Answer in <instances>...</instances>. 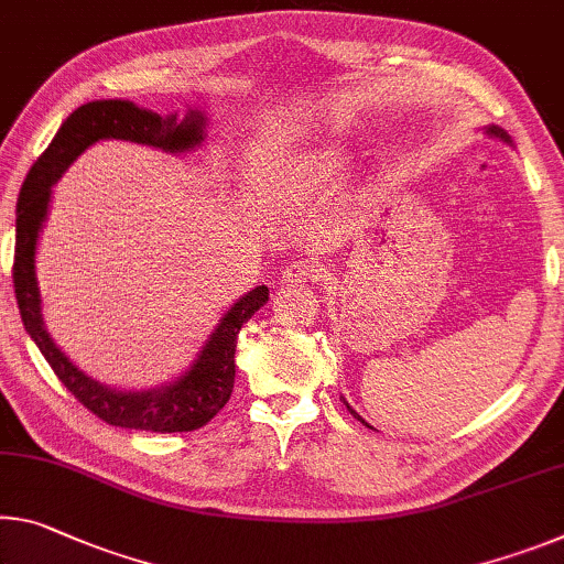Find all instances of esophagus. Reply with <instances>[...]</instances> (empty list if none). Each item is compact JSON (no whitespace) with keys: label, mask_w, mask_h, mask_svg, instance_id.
Returning <instances> with one entry per match:
<instances>
[{"label":"esophagus","mask_w":564,"mask_h":564,"mask_svg":"<svg viewBox=\"0 0 564 564\" xmlns=\"http://www.w3.org/2000/svg\"><path fill=\"white\" fill-rule=\"evenodd\" d=\"M318 279H321V268L314 261H293L285 265V271L281 273V281L285 285L318 281Z\"/></svg>","instance_id":"obj_1"}]
</instances>
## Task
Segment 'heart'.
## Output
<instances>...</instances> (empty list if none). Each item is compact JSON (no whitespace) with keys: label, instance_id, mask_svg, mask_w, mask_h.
I'll return each mask as SVG.
<instances>
[{"label":"heart","instance_id":"b5f03b06","mask_svg":"<svg viewBox=\"0 0 564 564\" xmlns=\"http://www.w3.org/2000/svg\"><path fill=\"white\" fill-rule=\"evenodd\" d=\"M341 167H344L341 153H336V150H326V153H321L314 160H308V163H303V167L293 170V173H289V175H283L281 181H275L271 185V191L275 195L293 193V191H296V187H303V185H308V183L321 181V177L334 175Z\"/></svg>","mask_w":564,"mask_h":564}]
</instances>
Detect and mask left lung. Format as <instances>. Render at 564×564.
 <instances>
[{
  "label": "left lung",
  "mask_w": 564,
  "mask_h": 564,
  "mask_svg": "<svg viewBox=\"0 0 564 564\" xmlns=\"http://www.w3.org/2000/svg\"><path fill=\"white\" fill-rule=\"evenodd\" d=\"M487 132H489V135H495V138H502V140H507V142H509V135H507V132H505L502 128H495V124H491V128H487ZM346 409H348V411H351V414H354L356 419H359V422H361V424H366V422H364V419H361L359 414H356V411H354L351 406H348V404H346Z\"/></svg>",
  "instance_id": "obj_1"
}]
</instances>
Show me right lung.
I'll return each mask as SVG.
<instances>
[{
  "mask_svg": "<svg viewBox=\"0 0 564 564\" xmlns=\"http://www.w3.org/2000/svg\"><path fill=\"white\" fill-rule=\"evenodd\" d=\"M205 118L191 110L183 122L160 118L158 112L142 110L128 100H97L87 102L62 122L57 135L47 150L34 160L17 200V243H14V296L24 321L26 334L37 344L44 359L65 383L69 394L87 406L95 416L112 426L145 429V432H193L210 422L228 404L236 383V344L240 326L268 301V289L248 291L238 299L220 324L213 330L208 344L195 364L181 379L163 389L150 391H115L93 381L73 366L65 354L52 341L42 321V299L34 273V253H37L40 228L47 216L52 185L65 173L67 165L97 140L118 138L153 145L167 153H183L203 140Z\"/></svg>",
  "mask_w": 564,
  "mask_h": 564,
  "instance_id": "right-lung-1",
  "label": "right lung"
}]
</instances>
